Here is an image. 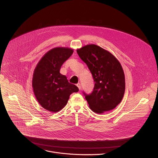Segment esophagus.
Masks as SVG:
<instances>
[{
  "label": "esophagus",
  "instance_id": "1",
  "mask_svg": "<svg viewBox=\"0 0 158 158\" xmlns=\"http://www.w3.org/2000/svg\"><path fill=\"white\" fill-rule=\"evenodd\" d=\"M76 85L77 86V87L79 88V89L81 90V84H80V83H78V84H76Z\"/></svg>",
  "mask_w": 158,
  "mask_h": 158
}]
</instances>
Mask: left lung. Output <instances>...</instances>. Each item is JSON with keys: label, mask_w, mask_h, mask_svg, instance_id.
Instances as JSON below:
<instances>
[{"label": "left lung", "mask_w": 158, "mask_h": 158, "mask_svg": "<svg viewBox=\"0 0 158 158\" xmlns=\"http://www.w3.org/2000/svg\"><path fill=\"white\" fill-rule=\"evenodd\" d=\"M77 52L89 68L95 82L90 94L84 92L89 107L97 114L114 109L121 102L125 90L121 64L111 52L94 44L77 49Z\"/></svg>", "instance_id": "8db88e82"}]
</instances>
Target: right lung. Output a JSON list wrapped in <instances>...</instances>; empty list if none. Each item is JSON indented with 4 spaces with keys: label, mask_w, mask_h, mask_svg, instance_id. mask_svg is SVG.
<instances>
[{
    "label": "right lung",
    "mask_w": 158,
    "mask_h": 158,
    "mask_svg": "<svg viewBox=\"0 0 158 158\" xmlns=\"http://www.w3.org/2000/svg\"><path fill=\"white\" fill-rule=\"evenodd\" d=\"M73 49L57 47L48 51L37 64L33 73L32 87L38 103L48 111L57 112L64 108L70 95L79 91L60 73L63 64L72 55Z\"/></svg>",
    "instance_id": "obj_1"
}]
</instances>
